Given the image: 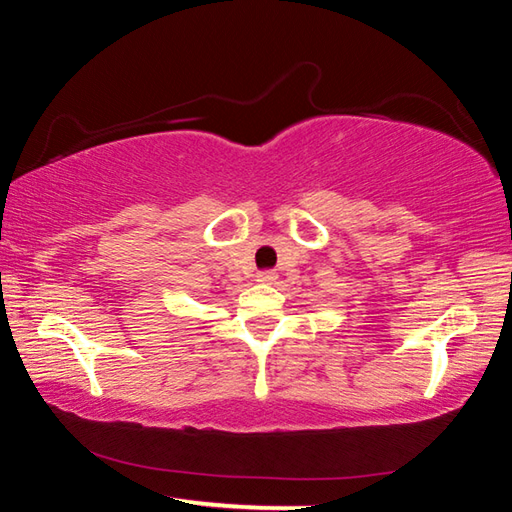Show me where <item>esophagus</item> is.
<instances>
[{"label":"esophagus","instance_id":"obj_1","mask_svg":"<svg viewBox=\"0 0 512 512\" xmlns=\"http://www.w3.org/2000/svg\"><path fill=\"white\" fill-rule=\"evenodd\" d=\"M273 280H275V273H271V271H266V273H259V275H257V282L271 284Z\"/></svg>","mask_w":512,"mask_h":512}]
</instances>
